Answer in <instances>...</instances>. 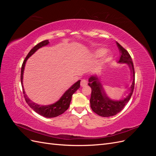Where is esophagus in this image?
Masks as SVG:
<instances>
[{
	"instance_id": "1",
	"label": "esophagus",
	"mask_w": 156,
	"mask_h": 156,
	"mask_svg": "<svg viewBox=\"0 0 156 156\" xmlns=\"http://www.w3.org/2000/svg\"><path fill=\"white\" fill-rule=\"evenodd\" d=\"M88 84V81H87L86 79H82L81 81V87H85Z\"/></svg>"
}]
</instances>
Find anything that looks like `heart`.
<instances>
[{
	"label": "heart",
	"instance_id": "b5f03b06",
	"mask_svg": "<svg viewBox=\"0 0 156 156\" xmlns=\"http://www.w3.org/2000/svg\"><path fill=\"white\" fill-rule=\"evenodd\" d=\"M106 52H107V49L105 48L98 49L94 52V53L92 54V57L94 58H97L99 57H101V56H102L103 55H105L106 53ZM109 60H110V57L108 56H105L104 58H102L98 64L99 68H101L103 65H105L106 63H107L108 61H109Z\"/></svg>",
	"mask_w": 156,
	"mask_h": 156
}]
</instances>
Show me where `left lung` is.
<instances>
[{
  "label": "left lung",
  "instance_id": "1",
  "mask_svg": "<svg viewBox=\"0 0 156 156\" xmlns=\"http://www.w3.org/2000/svg\"><path fill=\"white\" fill-rule=\"evenodd\" d=\"M116 45L120 53V57L118 62L126 64L128 66L131 73L132 83L129 88V93L125 98L120 100H112L107 96L105 93L104 88L103 87L100 81V77H99L97 75L90 77L88 85L92 88L91 97L90 100V107L94 112L103 117L116 115L123 109L130 100L135 86V71L131 56L128 52L118 42H116Z\"/></svg>",
  "mask_w": 156,
  "mask_h": 156
}]
</instances>
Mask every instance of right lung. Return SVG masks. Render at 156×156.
Here are the masks:
<instances>
[{"mask_svg": "<svg viewBox=\"0 0 156 156\" xmlns=\"http://www.w3.org/2000/svg\"><path fill=\"white\" fill-rule=\"evenodd\" d=\"M49 44V40H44L42 41L38 44L35 45L33 48L27 55L25 60L23 61V63L22 64L21 67V83L23 88V92L24 94V97L25 99V101L27 103L31 108H32L37 114H39L41 116H43L46 118H54L56 116H58L60 115H62L66 111L69 107V104L71 100H72V98L73 94L76 92L80 87V81L81 80H79L75 83H74L73 85L69 88L66 91L63 95L61 96L59 100L53 103V104L48 105H40L37 104V103L32 101L30 99L27 97V95L25 94V89L23 88V73H24V69L27 61L30 56H31L35 52L38 50L40 48L48 45Z\"/></svg>", "mask_w": 156, "mask_h": 156, "instance_id": "add662e5", "label": "right lung"}]
</instances>
